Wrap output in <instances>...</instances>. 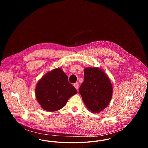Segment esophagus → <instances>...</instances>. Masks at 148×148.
I'll return each instance as SVG.
<instances>
[{"label":"esophagus","instance_id":"esophagus-1","mask_svg":"<svg viewBox=\"0 0 148 148\" xmlns=\"http://www.w3.org/2000/svg\"><path fill=\"white\" fill-rule=\"evenodd\" d=\"M74 87H75L77 89L78 88H79V84H78V83H74Z\"/></svg>","mask_w":148,"mask_h":148}]
</instances>
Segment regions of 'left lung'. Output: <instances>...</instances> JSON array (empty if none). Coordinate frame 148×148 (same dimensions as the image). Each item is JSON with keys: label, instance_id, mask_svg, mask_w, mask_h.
<instances>
[{"label": "left lung", "instance_id": "1", "mask_svg": "<svg viewBox=\"0 0 148 148\" xmlns=\"http://www.w3.org/2000/svg\"><path fill=\"white\" fill-rule=\"evenodd\" d=\"M79 93L88 109L92 113H99L109 105L113 86L108 76L100 68H86Z\"/></svg>", "mask_w": 148, "mask_h": 148}]
</instances>
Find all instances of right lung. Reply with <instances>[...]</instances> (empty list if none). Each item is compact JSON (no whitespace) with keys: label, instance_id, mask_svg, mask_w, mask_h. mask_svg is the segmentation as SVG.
I'll return each mask as SVG.
<instances>
[{"label":"right lung","instance_id":"1","mask_svg":"<svg viewBox=\"0 0 148 148\" xmlns=\"http://www.w3.org/2000/svg\"><path fill=\"white\" fill-rule=\"evenodd\" d=\"M77 93L60 68L47 73L37 83L36 98L43 109L56 112L63 108L68 99Z\"/></svg>","mask_w":148,"mask_h":148}]
</instances>
